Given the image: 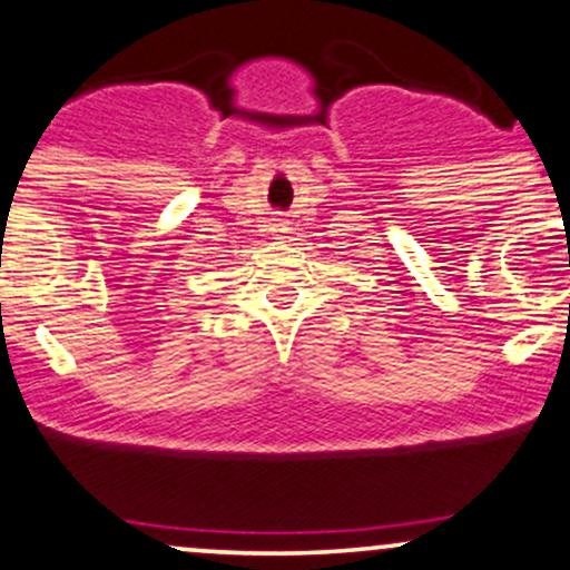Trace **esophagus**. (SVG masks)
<instances>
[{
	"instance_id": "obj_1",
	"label": "esophagus",
	"mask_w": 570,
	"mask_h": 570,
	"mask_svg": "<svg viewBox=\"0 0 570 570\" xmlns=\"http://www.w3.org/2000/svg\"><path fill=\"white\" fill-rule=\"evenodd\" d=\"M272 230H274V234H285V230H287V223H285V219H274V223H272Z\"/></svg>"
}]
</instances>
